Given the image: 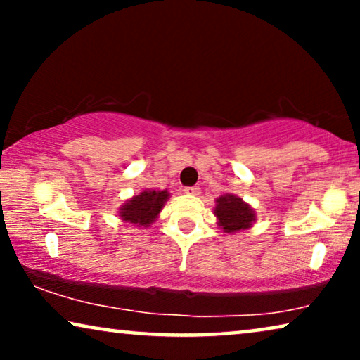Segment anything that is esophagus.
Returning <instances> with one entry per match:
<instances>
[{
	"label": "esophagus",
	"mask_w": 360,
	"mask_h": 360,
	"mask_svg": "<svg viewBox=\"0 0 360 360\" xmlns=\"http://www.w3.org/2000/svg\"><path fill=\"white\" fill-rule=\"evenodd\" d=\"M185 193L196 196V195H200V188L198 186H188V188H185Z\"/></svg>",
	"instance_id": "34e87169"
}]
</instances>
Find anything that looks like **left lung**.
I'll return each instance as SVG.
<instances>
[{"mask_svg":"<svg viewBox=\"0 0 360 360\" xmlns=\"http://www.w3.org/2000/svg\"><path fill=\"white\" fill-rule=\"evenodd\" d=\"M214 216L219 228L229 234L252 228L257 218L250 205L233 193L221 195L219 198H216Z\"/></svg>","mask_w":360,"mask_h":360,"instance_id":"1","label":"left lung"}]
</instances>
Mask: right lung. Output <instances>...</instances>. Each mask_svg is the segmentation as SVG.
I'll use <instances>...</instances> for the list:
<instances>
[{
  "label": "right lung",
  "mask_w": 360,
  "mask_h": 360,
  "mask_svg": "<svg viewBox=\"0 0 360 360\" xmlns=\"http://www.w3.org/2000/svg\"><path fill=\"white\" fill-rule=\"evenodd\" d=\"M169 198L170 193L167 190H144L127 200L117 213L126 223L134 224L137 228H149L159 218V213Z\"/></svg>",
  "instance_id": "right-lung-1"
}]
</instances>
